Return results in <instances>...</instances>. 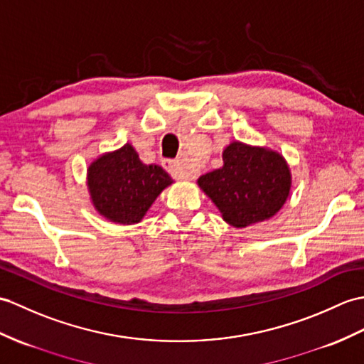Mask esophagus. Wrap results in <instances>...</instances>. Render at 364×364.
I'll use <instances>...</instances> for the list:
<instances>
[{
    "label": "esophagus",
    "mask_w": 364,
    "mask_h": 364,
    "mask_svg": "<svg viewBox=\"0 0 364 364\" xmlns=\"http://www.w3.org/2000/svg\"><path fill=\"white\" fill-rule=\"evenodd\" d=\"M161 164H163L166 171L176 180H193V178H196V172H192V171H189V168H186L183 166V163L178 161V159H163Z\"/></svg>",
    "instance_id": "1"
}]
</instances>
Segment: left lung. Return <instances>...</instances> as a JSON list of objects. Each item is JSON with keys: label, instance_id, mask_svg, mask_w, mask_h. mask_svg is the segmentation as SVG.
<instances>
[{"label": "left lung", "instance_id": "left-lung-1", "mask_svg": "<svg viewBox=\"0 0 364 364\" xmlns=\"http://www.w3.org/2000/svg\"><path fill=\"white\" fill-rule=\"evenodd\" d=\"M222 156L223 166L197 183L226 223L245 228L279 213L291 188L290 167L281 154L234 141Z\"/></svg>", "mask_w": 364, "mask_h": 364}]
</instances>
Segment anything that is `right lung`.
Returning <instances> with one entry per match:
<instances>
[{
	"mask_svg": "<svg viewBox=\"0 0 364 364\" xmlns=\"http://www.w3.org/2000/svg\"><path fill=\"white\" fill-rule=\"evenodd\" d=\"M172 183L161 166L144 164L132 144L100 155L87 175L92 206L107 220L121 225L139 223Z\"/></svg>",
	"mask_w": 364,
	"mask_h": 364,
	"instance_id": "1",
	"label": "right lung"
}]
</instances>
